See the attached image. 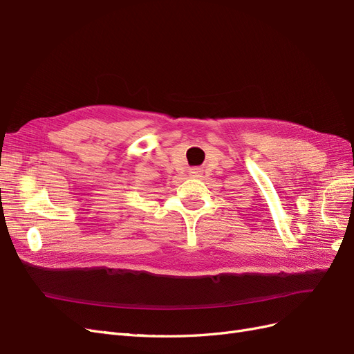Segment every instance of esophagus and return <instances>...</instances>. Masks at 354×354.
Here are the masks:
<instances>
[{
    "instance_id": "1",
    "label": "esophagus",
    "mask_w": 354,
    "mask_h": 354,
    "mask_svg": "<svg viewBox=\"0 0 354 354\" xmlns=\"http://www.w3.org/2000/svg\"><path fill=\"white\" fill-rule=\"evenodd\" d=\"M190 174L199 176V174H202V169H201V168H192V169H190Z\"/></svg>"
}]
</instances>
